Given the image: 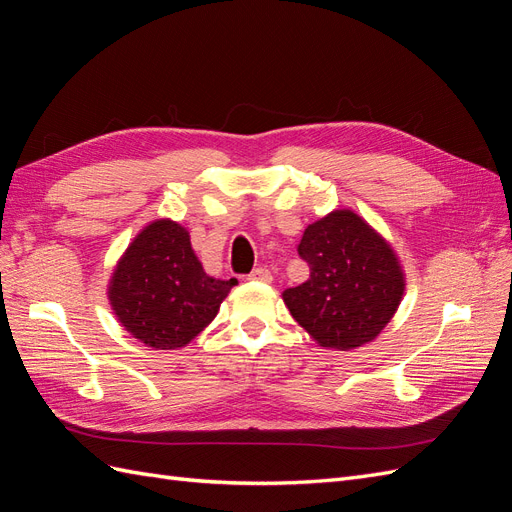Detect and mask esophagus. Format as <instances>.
<instances>
[{
  "label": "esophagus",
  "instance_id": "1",
  "mask_svg": "<svg viewBox=\"0 0 512 512\" xmlns=\"http://www.w3.org/2000/svg\"><path fill=\"white\" fill-rule=\"evenodd\" d=\"M247 280H250V282H262V284H269V282H273V275H271V271H269V269L260 267V269H254L250 275H247Z\"/></svg>",
  "mask_w": 512,
  "mask_h": 512
}]
</instances>
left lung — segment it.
<instances>
[{
  "label": "left lung",
  "instance_id": "8db88e82",
  "mask_svg": "<svg viewBox=\"0 0 512 512\" xmlns=\"http://www.w3.org/2000/svg\"><path fill=\"white\" fill-rule=\"evenodd\" d=\"M309 277L282 292L292 318L327 350H354L391 322L406 275L391 243L352 209L309 224L299 243Z\"/></svg>",
  "mask_w": 512,
  "mask_h": 512
}]
</instances>
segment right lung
I'll list each match as a JSON object with an SVG mask.
<instances>
[{"label": "right lung", "instance_id": "right-lung-1", "mask_svg": "<svg viewBox=\"0 0 512 512\" xmlns=\"http://www.w3.org/2000/svg\"><path fill=\"white\" fill-rule=\"evenodd\" d=\"M235 284V277L207 275L190 232L164 218L149 222L132 239L106 294L121 327L138 342L153 350H179L218 316Z\"/></svg>", "mask_w": 512, "mask_h": 512}]
</instances>
